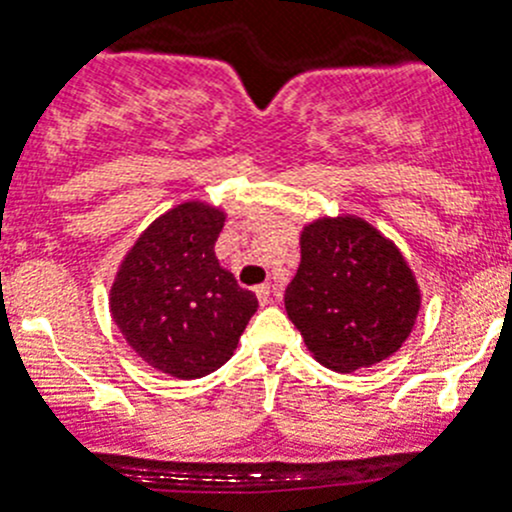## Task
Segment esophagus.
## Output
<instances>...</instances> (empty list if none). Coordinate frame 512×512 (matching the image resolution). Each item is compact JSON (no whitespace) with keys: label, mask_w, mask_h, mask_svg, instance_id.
Segmentation results:
<instances>
[{"label":"esophagus","mask_w":512,"mask_h":512,"mask_svg":"<svg viewBox=\"0 0 512 512\" xmlns=\"http://www.w3.org/2000/svg\"><path fill=\"white\" fill-rule=\"evenodd\" d=\"M255 295H257V300H260V305H270V303H272V288H270V283L257 285Z\"/></svg>","instance_id":"1"}]
</instances>
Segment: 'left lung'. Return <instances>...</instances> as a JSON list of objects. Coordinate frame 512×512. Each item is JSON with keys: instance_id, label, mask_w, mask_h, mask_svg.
Returning a JSON list of instances; mask_svg holds the SVG:
<instances>
[{"instance_id": "8db88e82", "label": "left lung", "mask_w": 512, "mask_h": 512, "mask_svg": "<svg viewBox=\"0 0 512 512\" xmlns=\"http://www.w3.org/2000/svg\"><path fill=\"white\" fill-rule=\"evenodd\" d=\"M419 305L412 267L374 224L356 214L305 224L285 310L318 364L351 374L394 356Z\"/></svg>"}]
</instances>
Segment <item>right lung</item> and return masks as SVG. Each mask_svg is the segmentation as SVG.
I'll return each instance as SVG.
<instances>
[{
	"label": "right lung",
	"mask_w": 512,
	"mask_h": 512,
	"mask_svg": "<svg viewBox=\"0 0 512 512\" xmlns=\"http://www.w3.org/2000/svg\"><path fill=\"white\" fill-rule=\"evenodd\" d=\"M227 214L181 202L148 224L121 260L111 315L128 346L151 369L202 379L232 358L257 298L219 265L214 242Z\"/></svg>",
	"instance_id": "1"
}]
</instances>
